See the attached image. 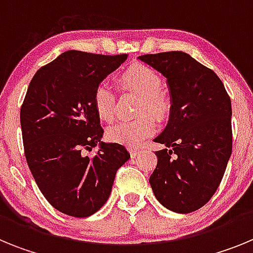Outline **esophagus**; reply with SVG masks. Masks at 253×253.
Instances as JSON below:
<instances>
[{"instance_id": "1", "label": "esophagus", "mask_w": 253, "mask_h": 253, "mask_svg": "<svg viewBox=\"0 0 253 253\" xmlns=\"http://www.w3.org/2000/svg\"><path fill=\"white\" fill-rule=\"evenodd\" d=\"M140 152H142V151H140V149H138V148H130L131 157H138Z\"/></svg>"}]
</instances>
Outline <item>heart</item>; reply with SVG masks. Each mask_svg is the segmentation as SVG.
Wrapping results in <instances>:
<instances>
[{"label":"heart","instance_id":"b5f03b06","mask_svg":"<svg viewBox=\"0 0 253 253\" xmlns=\"http://www.w3.org/2000/svg\"><path fill=\"white\" fill-rule=\"evenodd\" d=\"M119 84L123 88L131 90L140 97L138 113L144 112L133 120H122L107 128V138L111 142L138 146L154 130L156 119H163L169 114L171 102L161 91L162 81L154 69L144 64H134L120 75ZM93 106L102 120H111L115 114V93L110 84L101 82L93 93ZM148 111L152 115L147 114Z\"/></svg>","mask_w":253,"mask_h":253}]
</instances>
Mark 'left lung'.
I'll list each match as a JSON object with an SVG mask.
<instances>
[{
    "instance_id": "obj_1",
    "label": "left lung",
    "mask_w": 253,
    "mask_h": 253,
    "mask_svg": "<svg viewBox=\"0 0 253 253\" xmlns=\"http://www.w3.org/2000/svg\"><path fill=\"white\" fill-rule=\"evenodd\" d=\"M138 59L166 78L171 109L154 142L157 166L149 184L158 202L175 213L204 207L218 189L232 154V105L220 78L184 51Z\"/></svg>"
}]
</instances>
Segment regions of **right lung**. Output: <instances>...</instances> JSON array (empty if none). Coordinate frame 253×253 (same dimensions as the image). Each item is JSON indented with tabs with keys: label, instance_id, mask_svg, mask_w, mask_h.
Listing matches in <instances>:
<instances>
[{
	"label": "right lung",
	"instance_id": "1",
	"mask_svg": "<svg viewBox=\"0 0 253 253\" xmlns=\"http://www.w3.org/2000/svg\"><path fill=\"white\" fill-rule=\"evenodd\" d=\"M128 54L68 50L35 73L20 111L28 166L49 204L76 218L106 203L116 171L130 158L124 146L102 142L93 93ZM99 152L90 159L83 149Z\"/></svg>",
	"mask_w": 253,
	"mask_h": 253
}]
</instances>
